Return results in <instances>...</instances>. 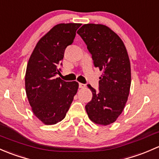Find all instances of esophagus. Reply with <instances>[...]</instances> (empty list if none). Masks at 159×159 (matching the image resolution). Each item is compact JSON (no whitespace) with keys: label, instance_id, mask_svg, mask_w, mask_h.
<instances>
[{"label":"esophagus","instance_id":"obj_1","mask_svg":"<svg viewBox=\"0 0 159 159\" xmlns=\"http://www.w3.org/2000/svg\"><path fill=\"white\" fill-rule=\"evenodd\" d=\"M79 87L81 88V89H83V88H85L86 87V85L83 84V83H79Z\"/></svg>","mask_w":159,"mask_h":159}]
</instances>
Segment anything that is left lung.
<instances>
[{
    "mask_svg": "<svg viewBox=\"0 0 159 159\" xmlns=\"http://www.w3.org/2000/svg\"><path fill=\"white\" fill-rule=\"evenodd\" d=\"M92 54L96 67L102 70L99 90L90 85L93 98L86 106L89 119L98 125L116 122L128 100L131 86V64L120 37L103 24H84L78 30Z\"/></svg>",
    "mask_w": 159,
    "mask_h": 159,
    "instance_id": "left-lung-1",
    "label": "left lung"
}]
</instances>
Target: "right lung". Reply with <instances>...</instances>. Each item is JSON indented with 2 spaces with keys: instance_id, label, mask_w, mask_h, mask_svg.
<instances>
[{
  "instance_id": "right-lung-1",
  "label": "right lung",
  "mask_w": 159,
  "mask_h": 159,
  "mask_svg": "<svg viewBox=\"0 0 159 159\" xmlns=\"http://www.w3.org/2000/svg\"><path fill=\"white\" fill-rule=\"evenodd\" d=\"M81 24H59L37 42L28 60L25 89L34 116L45 125L63 120L79 88L76 81L56 77L66 47L73 42Z\"/></svg>"
}]
</instances>
